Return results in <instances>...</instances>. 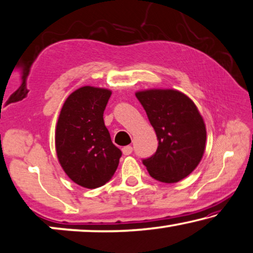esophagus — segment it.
<instances>
[{
	"mask_svg": "<svg viewBox=\"0 0 253 253\" xmlns=\"http://www.w3.org/2000/svg\"><path fill=\"white\" fill-rule=\"evenodd\" d=\"M131 152H133V148H131L130 145H127V147H124L123 148V154L125 155V156L130 155Z\"/></svg>",
	"mask_w": 253,
	"mask_h": 253,
	"instance_id": "obj_1",
	"label": "esophagus"
}]
</instances>
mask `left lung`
<instances>
[{
    "instance_id": "8db88e82",
    "label": "left lung",
    "mask_w": 253,
    "mask_h": 253,
    "mask_svg": "<svg viewBox=\"0 0 253 253\" xmlns=\"http://www.w3.org/2000/svg\"><path fill=\"white\" fill-rule=\"evenodd\" d=\"M157 135L158 148L143 165L154 179L175 183L196 169L205 151L206 128L195 103L175 89L137 91Z\"/></svg>"
}]
</instances>
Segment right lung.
Returning <instances> with one entry per match:
<instances>
[{
  "mask_svg": "<svg viewBox=\"0 0 253 253\" xmlns=\"http://www.w3.org/2000/svg\"><path fill=\"white\" fill-rule=\"evenodd\" d=\"M110 96L111 90L105 88L81 87L64 102L57 122L55 143L60 166L73 182L88 189L111 180L122 157L103 119Z\"/></svg>",
  "mask_w": 253,
  "mask_h": 253,
  "instance_id": "obj_1",
  "label": "right lung"
}]
</instances>
